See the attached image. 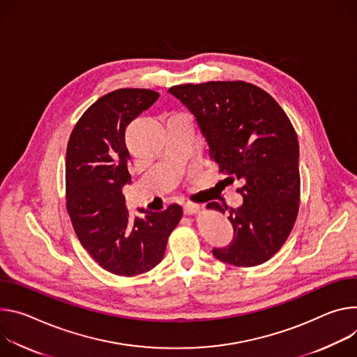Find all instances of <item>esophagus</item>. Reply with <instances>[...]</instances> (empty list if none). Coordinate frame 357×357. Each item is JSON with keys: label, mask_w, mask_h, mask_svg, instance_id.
Segmentation results:
<instances>
[{"label": "esophagus", "mask_w": 357, "mask_h": 357, "mask_svg": "<svg viewBox=\"0 0 357 357\" xmlns=\"http://www.w3.org/2000/svg\"><path fill=\"white\" fill-rule=\"evenodd\" d=\"M183 210H184V214L187 215H192V214H197L200 211V207L197 204H192V203H185L183 206Z\"/></svg>", "instance_id": "obj_1"}]
</instances>
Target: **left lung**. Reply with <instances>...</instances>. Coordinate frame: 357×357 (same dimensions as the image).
<instances>
[{"mask_svg":"<svg viewBox=\"0 0 357 357\" xmlns=\"http://www.w3.org/2000/svg\"><path fill=\"white\" fill-rule=\"evenodd\" d=\"M195 117L208 155L232 183L243 204L229 208L234 240L214 257L234 266H255L280 251L299 208V144L282 107L261 88L243 82H207L169 89ZM225 178V180H227ZM208 210L228 207L213 202Z\"/></svg>","mask_w":357,"mask_h":357,"instance_id":"8db88e82","label":"left lung"}]
</instances>
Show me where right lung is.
<instances>
[{
  "instance_id": "add662e5",
  "label": "right lung",
  "mask_w": 357,
  "mask_h": 357,
  "mask_svg": "<svg viewBox=\"0 0 357 357\" xmlns=\"http://www.w3.org/2000/svg\"><path fill=\"white\" fill-rule=\"evenodd\" d=\"M149 89H117L79 119L66 149V207L82 247L106 271L135 276L165 257L169 235L183 217L178 204L130 217L122 188L132 181L125 130L155 100Z\"/></svg>"
}]
</instances>
